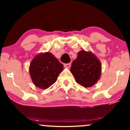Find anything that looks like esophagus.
Here are the masks:
<instances>
[{"instance_id":"obj_1","label":"esophagus","mask_w":130,"mask_h":130,"mask_svg":"<svg viewBox=\"0 0 130 130\" xmlns=\"http://www.w3.org/2000/svg\"><path fill=\"white\" fill-rule=\"evenodd\" d=\"M64 66L65 68L69 69L70 67V63H67V64H64Z\"/></svg>"}]
</instances>
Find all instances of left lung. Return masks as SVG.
I'll use <instances>...</instances> for the list:
<instances>
[{
  "instance_id": "8db88e82",
  "label": "left lung",
  "mask_w": 130,
  "mask_h": 130,
  "mask_svg": "<svg viewBox=\"0 0 130 130\" xmlns=\"http://www.w3.org/2000/svg\"><path fill=\"white\" fill-rule=\"evenodd\" d=\"M70 71L77 83L85 88H90L100 79L102 64L92 51L83 50L77 53V57L73 61Z\"/></svg>"
}]
</instances>
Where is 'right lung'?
Returning a JSON list of instances; mask_svg holds the SVG:
<instances>
[{
    "instance_id": "add662e5",
    "label": "right lung",
    "mask_w": 130,
    "mask_h": 130,
    "mask_svg": "<svg viewBox=\"0 0 130 130\" xmlns=\"http://www.w3.org/2000/svg\"><path fill=\"white\" fill-rule=\"evenodd\" d=\"M63 65L50 52L41 53L32 60L29 73L35 86L46 89L56 82Z\"/></svg>"
}]
</instances>
